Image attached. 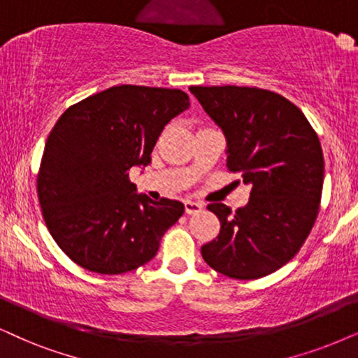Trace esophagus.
I'll list each match as a JSON object with an SVG mask.
<instances>
[{"label": "esophagus", "instance_id": "34e87169", "mask_svg": "<svg viewBox=\"0 0 358 358\" xmlns=\"http://www.w3.org/2000/svg\"><path fill=\"white\" fill-rule=\"evenodd\" d=\"M201 210H203L201 203L192 201V200L185 201V213H187V215H194V213H200Z\"/></svg>", "mask_w": 358, "mask_h": 358}]
</instances>
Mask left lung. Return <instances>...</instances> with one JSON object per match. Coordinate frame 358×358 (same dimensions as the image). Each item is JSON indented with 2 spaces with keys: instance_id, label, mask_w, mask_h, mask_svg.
<instances>
[{
  "instance_id": "8db88e82",
  "label": "left lung",
  "mask_w": 358,
  "mask_h": 358,
  "mask_svg": "<svg viewBox=\"0 0 358 358\" xmlns=\"http://www.w3.org/2000/svg\"><path fill=\"white\" fill-rule=\"evenodd\" d=\"M192 94L228 142V170L251 187L246 206L208 210L220 234L201 246L216 273L233 279L264 278L299 252L319 215L324 155L301 108L259 87L192 85Z\"/></svg>"
}]
</instances>
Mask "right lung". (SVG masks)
Here are the masks:
<instances>
[{"instance_id": "add662e5", "label": "right lung", "mask_w": 358, "mask_h": 358, "mask_svg": "<svg viewBox=\"0 0 358 358\" xmlns=\"http://www.w3.org/2000/svg\"><path fill=\"white\" fill-rule=\"evenodd\" d=\"M188 99L180 89L115 85L71 106L52 127L38 171L41 213L80 268L124 274L147 264L183 215L180 201L134 193L129 171L150 164L162 130Z\"/></svg>"}]
</instances>
